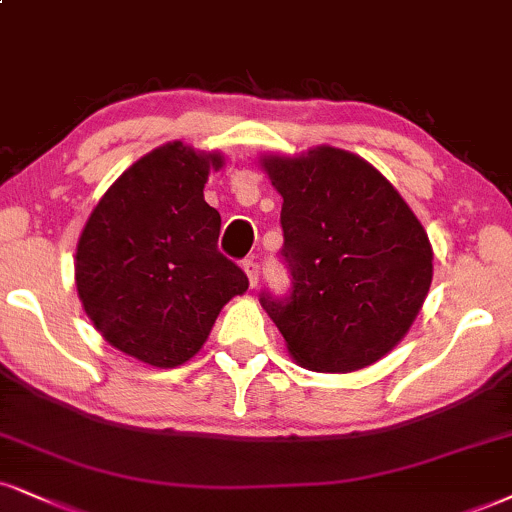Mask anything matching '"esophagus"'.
I'll return each instance as SVG.
<instances>
[{"instance_id":"esophagus-1","label":"esophagus","mask_w":512,"mask_h":512,"mask_svg":"<svg viewBox=\"0 0 512 512\" xmlns=\"http://www.w3.org/2000/svg\"><path fill=\"white\" fill-rule=\"evenodd\" d=\"M242 268H244L246 277H249V285L256 287L258 285V273H261V270H258V263L254 261V258H246V261L242 263Z\"/></svg>"}]
</instances>
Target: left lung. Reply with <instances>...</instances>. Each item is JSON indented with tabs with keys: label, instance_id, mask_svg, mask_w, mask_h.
<instances>
[{
	"label": "left lung",
	"instance_id": "left-lung-1",
	"mask_svg": "<svg viewBox=\"0 0 512 512\" xmlns=\"http://www.w3.org/2000/svg\"><path fill=\"white\" fill-rule=\"evenodd\" d=\"M282 197L285 299L261 306L289 356L315 372H353L406 337L432 285L425 227L377 168L351 151L318 147L261 161Z\"/></svg>",
	"mask_w": 512,
	"mask_h": 512
}]
</instances>
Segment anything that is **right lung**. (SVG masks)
I'll list each match as a JSON object with an SVG mask.
<instances>
[{
  "label": "right lung",
  "instance_id": "obj_1",
  "mask_svg": "<svg viewBox=\"0 0 512 512\" xmlns=\"http://www.w3.org/2000/svg\"><path fill=\"white\" fill-rule=\"evenodd\" d=\"M223 156L168 142L132 163L94 206L75 251L87 318L118 351L175 368L208 339L220 308L249 287L218 251L220 213L204 201Z\"/></svg>",
  "mask_w": 512,
  "mask_h": 512
}]
</instances>
